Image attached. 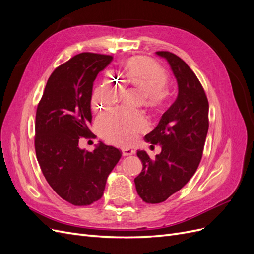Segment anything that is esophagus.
<instances>
[{
    "mask_svg": "<svg viewBox=\"0 0 254 254\" xmlns=\"http://www.w3.org/2000/svg\"><path fill=\"white\" fill-rule=\"evenodd\" d=\"M122 153L123 156H130V155H133L134 150H132L131 148H122Z\"/></svg>",
    "mask_w": 254,
    "mask_h": 254,
    "instance_id": "esophagus-1",
    "label": "esophagus"
}]
</instances>
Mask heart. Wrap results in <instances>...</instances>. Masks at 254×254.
Listing matches in <instances>:
<instances>
[{
    "mask_svg": "<svg viewBox=\"0 0 254 254\" xmlns=\"http://www.w3.org/2000/svg\"><path fill=\"white\" fill-rule=\"evenodd\" d=\"M122 80L141 89L142 104L149 109H159L167 97L166 73L163 67L148 57L137 56L129 59L122 71ZM123 94V88L117 81L107 77L93 91L91 108L101 112L117 104ZM97 131L107 142L126 146L131 144L145 128L142 115L126 109H115L98 118Z\"/></svg>",
    "mask_w": 254,
    "mask_h": 254,
    "instance_id": "1",
    "label": "heart"
}]
</instances>
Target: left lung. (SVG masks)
I'll return each mask as SVG.
<instances>
[{"label": "left lung", "mask_w": 254, "mask_h": 254, "mask_svg": "<svg viewBox=\"0 0 254 254\" xmlns=\"http://www.w3.org/2000/svg\"><path fill=\"white\" fill-rule=\"evenodd\" d=\"M170 64L178 83V96L145 140L161 145L151 160L137 150L143 163L134 179L137 194L147 203L165 201L193 177L202 158L209 130V102L200 81L184 61L171 52H157Z\"/></svg>", "instance_id": "1"}]
</instances>
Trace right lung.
Listing matches in <instances>:
<instances>
[{
  "mask_svg": "<svg viewBox=\"0 0 254 254\" xmlns=\"http://www.w3.org/2000/svg\"><path fill=\"white\" fill-rule=\"evenodd\" d=\"M112 56L80 53L55 68L37 107L35 149L43 176L52 189L74 205L101 199L109 174L122 152L99 143L93 151L80 149L92 137L91 97L97 74Z\"/></svg>",
  "mask_w": 254,
  "mask_h": 254,
  "instance_id": "1",
  "label": "right lung"
}]
</instances>
